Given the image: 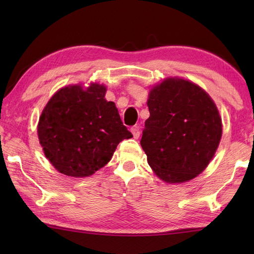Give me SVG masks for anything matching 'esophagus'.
<instances>
[{
    "label": "esophagus",
    "instance_id": "obj_1",
    "mask_svg": "<svg viewBox=\"0 0 254 254\" xmlns=\"http://www.w3.org/2000/svg\"><path fill=\"white\" fill-rule=\"evenodd\" d=\"M131 132L133 134V137L134 138H138L139 135H141V131H139V127H131Z\"/></svg>",
    "mask_w": 254,
    "mask_h": 254
}]
</instances>
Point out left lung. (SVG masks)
Here are the masks:
<instances>
[{
  "label": "left lung",
  "mask_w": 254,
  "mask_h": 254,
  "mask_svg": "<svg viewBox=\"0 0 254 254\" xmlns=\"http://www.w3.org/2000/svg\"><path fill=\"white\" fill-rule=\"evenodd\" d=\"M141 139L148 165L168 183L189 181L206 168L222 138V119L208 94L182 78L149 91Z\"/></svg>",
  "instance_id": "1"
}]
</instances>
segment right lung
Instances as JSON below:
<instances>
[{"mask_svg":"<svg viewBox=\"0 0 254 254\" xmlns=\"http://www.w3.org/2000/svg\"><path fill=\"white\" fill-rule=\"evenodd\" d=\"M106 87L93 83L63 87L51 97L38 123L46 157L61 174L91 176L112 158L118 144L133 137L123 126Z\"/></svg>","mask_w":254,"mask_h":254,"instance_id":"obj_1","label":"right lung"}]
</instances>
